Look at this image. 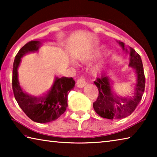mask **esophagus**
Returning a JSON list of instances; mask_svg holds the SVG:
<instances>
[{
    "instance_id": "1",
    "label": "esophagus",
    "mask_w": 157,
    "mask_h": 157,
    "mask_svg": "<svg viewBox=\"0 0 157 157\" xmlns=\"http://www.w3.org/2000/svg\"><path fill=\"white\" fill-rule=\"evenodd\" d=\"M86 84V82L85 81V79L83 77H81L80 78H79L78 80H77V86L79 88H83V87Z\"/></svg>"
}]
</instances>
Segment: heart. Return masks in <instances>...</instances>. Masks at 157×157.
<instances>
[{"instance_id": "b5f03b06", "label": "heart", "mask_w": 157, "mask_h": 157, "mask_svg": "<svg viewBox=\"0 0 157 157\" xmlns=\"http://www.w3.org/2000/svg\"><path fill=\"white\" fill-rule=\"evenodd\" d=\"M78 59L79 62H82V63H84V62H86V60H87V58L86 57L83 56V55H81V56H79L78 57Z\"/></svg>"}]
</instances>
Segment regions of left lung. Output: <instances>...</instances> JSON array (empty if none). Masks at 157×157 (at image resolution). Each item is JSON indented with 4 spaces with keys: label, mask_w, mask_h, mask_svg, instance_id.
Instances as JSON below:
<instances>
[{
    "label": "left lung",
    "mask_w": 157,
    "mask_h": 157,
    "mask_svg": "<svg viewBox=\"0 0 157 157\" xmlns=\"http://www.w3.org/2000/svg\"><path fill=\"white\" fill-rule=\"evenodd\" d=\"M129 55V67L136 74L134 91L127 97H119L113 91V82L107 73L97 78L94 84L98 87L99 94L93 107L98 115L107 119H121L129 116L135 110L144 93L145 78L143 66L140 55L131 47L125 48L124 44L117 41Z\"/></svg>",
    "instance_id": "8db88e82"
}]
</instances>
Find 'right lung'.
I'll return each mask as SVG.
<instances>
[{
	"label": "right lung",
	"instance_id": "add662e5",
	"mask_svg": "<svg viewBox=\"0 0 157 157\" xmlns=\"http://www.w3.org/2000/svg\"><path fill=\"white\" fill-rule=\"evenodd\" d=\"M41 44L40 41H31L21 48L16 55L13 64L12 89L19 107L32 121L47 123L57 120L65 112L68 107V93L75 86V82L73 78L55 77L47 94L39 97L33 96L23 91L18 81V74L21 58L28 53L38 51Z\"/></svg>",
	"mask_w": 157,
	"mask_h": 157
}]
</instances>
